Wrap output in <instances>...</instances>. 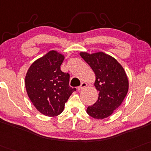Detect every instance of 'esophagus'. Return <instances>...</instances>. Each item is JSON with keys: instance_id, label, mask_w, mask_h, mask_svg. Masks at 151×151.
Listing matches in <instances>:
<instances>
[{"instance_id": "obj_1", "label": "esophagus", "mask_w": 151, "mask_h": 151, "mask_svg": "<svg viewBox=\"0 0 151 151\" xmlns=\"http://www.w3.org/2000/svg\"><path fill=\"white\" fill-rule=\"evenodd\" d=\"M86 86H87V83L86 82H82V83H81V84L80 85V86L78 87L77 89L79 90V91H80V90L83 89V88H85V87H86Z\"/></svg>"}]
</instances>
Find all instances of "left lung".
Wrapping results in <instances>:
<instances>
[{
	"mask_svg": "<svg viewBox=\"0 0 151 151\" xmlns=\"http://www.w3.org/2000/svg\"><path fill=\"white\" fill-rule=\"evenodd\" d=\"M80 55L93 70L94 85L99 92L98 101L87 108L86 112L95 119H104L111 115L124 101L128 92V78L122 65L104 52H81Z\"/></svg>",
	"mask_w": 151,
	"mask_h": 151,
	"instance_id": "left-lung-1",
	"label": "left lung"
}]
</instances>
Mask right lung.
Here are the masks:
<instances>
[{
	"instance_id": "obj_1",
	"label": "right lung",
	"mask_w": 151,
	"mask_h": 151,
	"mask_svg": "<svg viewBox=\"0 0 151 151\" xmlns=\"http://www.w3.org/2000/svg\"><path fill=\"white\" fill-rule=\"evenodd\" d=\"M64 56L49 51L30 66L25 86L32 103L41 113L55 117L61 113L65 103L76 88L70 86V74L62 72Z\"/></svg>"
}]
</instances>
